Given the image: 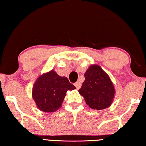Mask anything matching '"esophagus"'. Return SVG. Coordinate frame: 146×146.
I'll return each instance as SVG.
<instances>
[{
	"instance_id": "1",
	"label": "esophagus",
	"mask_w": 146,
	"mask_h": 146,
	"mask_svg": "<svg viewBox=\"0 0 146 146\" xmlns=\"http://www.w3.org/2000/svg\"><path fill=\"white\" fill-rule=\"evenodd\" d=\"M74 86H75L76 88H77L78 90L80 89V87H81V83H80V81L76 82V83L74 84Z\"/></svg>"
}]
</instances>
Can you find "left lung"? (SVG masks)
<instances>
[{"label":"left lung","instance_id":"obj_1","mask_svg":"<svg viewBox=\"0 0 146 146\" xmlns=\"http://www.w3.org/2000/svg\"><path fill=\"white\" fill-rule=\"evenodd\" d=\"M85 80L78 92L91 108L100 110L112 102L115 90L110 78L100 66L92 65L84 74Z\"/></svg>","mask_w":146,"mask_h":146}]
</instances>
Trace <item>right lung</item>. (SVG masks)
Instances as JSON below:
<instances>
[{
    "mask_svg": "<svg viewBox=\"0 0 146 146\" xmlns=\"http://www.w3.org/2000/svg\"><path fill=\"white\" fill-rule=\"evenodd\" d=\"M75 88L67 78L60 76L51 70L37 79L34 84L33 97L41 111L53 112L61 107L67 91Z\"/></svg>",
    "mask_w": 146,
    "mask_h": 146,
    "instance_id": "1",
    "label": "right lung"
}]
</instances>
